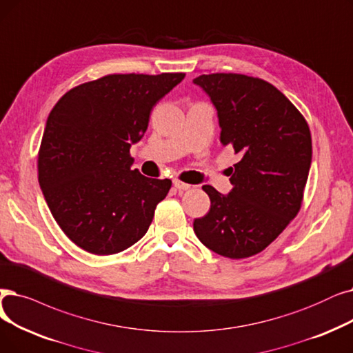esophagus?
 Returning <instances> with one entry per match:
<instances>
[{
	"label": "esophagus",
	"instance_id": "34e87169",
	"mask_svg": "<svg viewBox=\"0 0 353 353\" xmlns=\"http://www.w3.org/2000/svg\"><path fill=\"white\" fill-rule=\"evenodd\" d=\"M173 186L179 190H189L192 188L189 183H185V181H181L179 179H173Z\"/></svg>",
	"mask_w": 353,
	"mask_h": 353
}]
</instances>
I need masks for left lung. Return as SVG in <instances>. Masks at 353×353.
I'll return each instance as SVG.
<instances>
[{
	"label": "left lung",
	"instance_id": "8db88e82",
	"mask_svg": "<svg viewBox=\"0 0 353 353\" xmlns=\"http://www.w3.org/2000/svg\"><path fill=\"white\" fill-rule=\"evenodd\" d=\"M218 111L221 143L241 160L226 196L206 185L210 209L193 222L205 247L231 259L264 251L303 203L312 164L307 121L284 94L259 78L210 73L193 79Z\"/></svg>",
	"mask_w": 353,
	"mask_h": 353
}]
</instances>
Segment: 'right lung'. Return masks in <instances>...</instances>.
<instances>
[{
  "label": "right lung",
  "instance_id": "add662e5",
  "mask_svg": "<svg viewBox=\"0 0 353 353\" xmlns=\"http://www.w3.org/2000/svg\"><path fill=\"white\" fill-rule=\"evenodd\" d=\"M185 73H114L74 86L49 114L39 183L54 221L79 248L111 255L139 242L172 180L131 170V144Z\"/></svg>",
  "mask_w": 353,
  "mask_h": 353
}]
</instances>
